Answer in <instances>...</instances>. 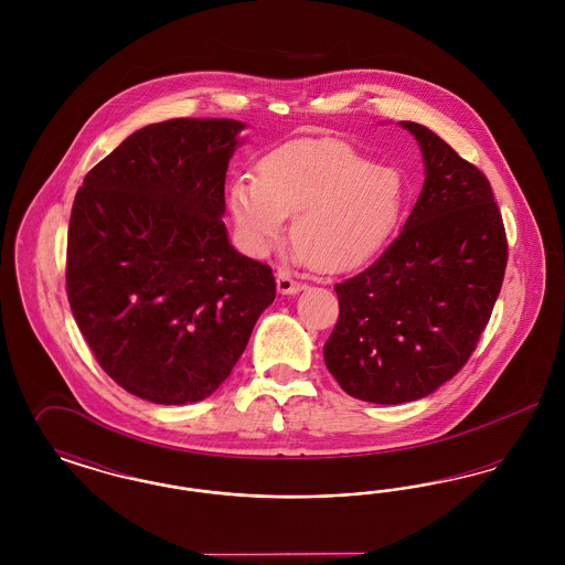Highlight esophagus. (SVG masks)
I'll return each instance as SVG.
<instances>
[{"mask_svg":"<svg viewBox=\"0 0 565 565\" xmlns=\"http://www.w3.org/2000/svg\"><path fill=\"white\" fill-rule=\"evenodd\" d=\"M300 290H302V284L292 279L290 273H286V270L277 273V292L279 295H298Z\"/></svg>","mask_w":565,"mask_h":565,"instance_id":"esophagus-1","label":"esophagus"}]
</instances>
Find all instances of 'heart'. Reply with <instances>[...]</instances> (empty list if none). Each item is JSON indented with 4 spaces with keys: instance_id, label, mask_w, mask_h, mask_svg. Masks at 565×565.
Segmentation results:
<instances>
[{
    "instance_id": "b5f03b06",
    "label": "heart",
    "mask_w": 565,
    "mask_h": 565,
    "mask_svg": "<svg viewBox=\"0 0 565 565\" xmlns=\"http://www.w3.org/2000/svg\"><path fill=\"white\" fill-rule=\"evenodd\" d=\"M403 173L373 162L339 139H300L267 154L258 180L228 189V210L245 243L265 254L294 215L292 242L305 260L343 270L369 260L396 228L404 207Z\"/></svg>"
}]
</instances>
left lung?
Masks as SVG:
<instances>
[{"label":"left lung","mask_w":565,"mask_h":565,"mask_svg":"<svg viewBox=\"0 0 565 565\" xmlns=\"http://www.w3.org/2000/svg\"><path fill=\"white\" fill-rule=\"evenodd\" d=\"M424 189L401 235L371 267L334 286L339 322L323 345L330 375L358 401L426 398L459 373L491 318L509 243L483 173L428 127Z\"/></svg>","instance_id":"left-lung-1"}]
</instances>
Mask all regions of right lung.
Masks as SVG:
<instances>
[{"instance_id": "right-lung-1", "label": "right lung", "mask_w": 565, "mask_h": 565, "mask_svg": "<svg viewBox=\"0 0 565 565\" xmlns=\"http://www.w3.org/2000/svg\"><path fill=\"white\" fill-rule=\"evenodd\" d=\"M243 129L233 118L148 125L76 194L70 307L102 369L137 398L212 396L275 300L270 267L239 254L222 222Z\"/></svg>"}]
</instances>
